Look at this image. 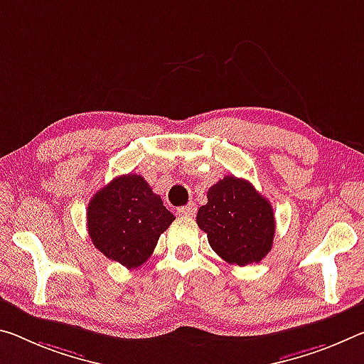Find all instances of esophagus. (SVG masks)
I'll list each match as a JSON object with an SVG mask.
<instances>
[{
  "instance_id": "esophagus-1",
  "label": "esophagus",
  "mask_w": 364,
  "mask_h": 364,
  "mask_svg": "<svg viewBox=\"0 0 364 364\" xmlns=\"http://www.w3.org/2000/svg\"><path fill=\"white\" fill-rule=\"evenodd\" d=\"M178 213H180V215L193 217V215H194V213H196V204H193V203H189V204H186V205H183V207H180V209H178Z\"/></svg>"
}]
</instances>
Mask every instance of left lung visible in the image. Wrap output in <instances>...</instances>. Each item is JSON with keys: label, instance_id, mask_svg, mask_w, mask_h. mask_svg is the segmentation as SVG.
<instances>
[{"label": "left lung", "instance_id": "1", "mask_svg": "<svg viewBox=\"0 0 364 364\" xmlns=\"http://www.w3.org/2000/svg\"><path fill=\"white\" fill-rule=\"evenodd\" d=\"M213 251L236 265L259 262L272 250L274 209L250 181L233 175L213 184L196 217Z\"/></svg>", "mask_w": 364, "mask_h": 364}]
</instances>
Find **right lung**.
Returning <instances> with one entry per match:
<instances>
[{
    "label": "right lung",
    "instance_id": "obj_1",
    "mask_svg": "<svg viewBox=\"0 0 364 364\" xmlns=\"http://www.w3.org/2000/svg\"><path fill=\"white\" fill-rule=\"evenodd\" d=\"M175 215L141 175H121L94 194L87 228L103 256L136 269L152 256L160 235Z\"/></svg>",
    "mask_w": 364,
    "mask_h": 364
}]
</instances>
